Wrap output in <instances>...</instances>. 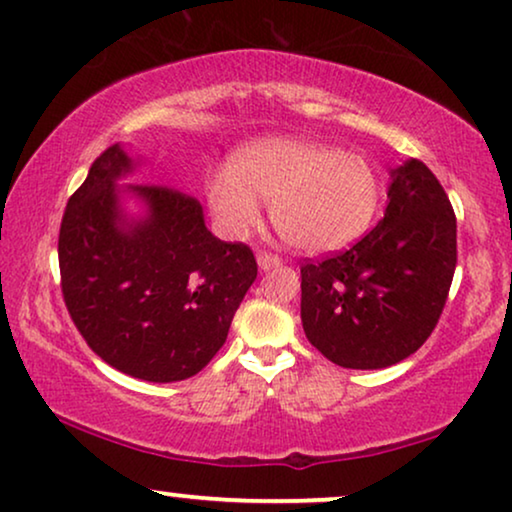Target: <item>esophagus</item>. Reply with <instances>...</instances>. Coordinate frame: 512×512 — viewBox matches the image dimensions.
Segmentation results:
<instances>
[{"instance_id":"esophagus-1","label":"esophagus","mask_w":512,"mask_h":512,"mask_svg":"<svg viewBox=\"0 0 512 512\" xmlns=\"http://www.w3.org/2000/svg\"><path fill=\"white\" fill-rule=\"evenodd\" d=\"M280 262H283V259H280L276 253H269V250H259L257 253V264H259V269H264V271L273 269V266H278Z\"/></svg>"}]
</instances>
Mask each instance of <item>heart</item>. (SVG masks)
I'll list each match as a JSON object with an SVG mask.
<instances>
[{
  "mask_svg": "<svg viewBox=\"0 0 512 512\" xmlns=\"http://www.w3.org/2000/svg\"><path fill=\"white\" fill-rule=\"evenodd\" d=\"M208 206L229 236L259 222L257 199L271 201L278 234L306 253H329L357 241L380 204L369 160L318 141L266 139L241 148L229 171L206 178Z\"/></svg>",
  "mask_w": 512,
  "mask_h": 512,
  "instance_id": "1",
  "label": "heart"
}]
</instances>
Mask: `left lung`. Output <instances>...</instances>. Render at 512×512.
I'll return each mask as SVG.
<instances>
[{"mask_svg": "<svg viewBox=\"0 0 512 512\" xmlns=\"http://www.w3.org/2000/svg\"><path fill=\"white\" fill-rule=\"evenodd\" d=\"M385 218L341 253L301 264L306 338L343 369H385L436 329L457 264V218L420 160L392 171Z\"/></svg>", "mask_w": 512, "mask_h": 512, "instance_id": "obj_1", "label": "left lung"}]
</instances>
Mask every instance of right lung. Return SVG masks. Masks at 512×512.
<instances>
[{
    "label": "right lung",
    "mask_w": 512,
    "mask_h": 512,
    "mask_svg": "<svg viewBox=\"0 0 512 512\" xmlns=\"http://www.w3.org/2000/svg\"><path fill=\"white\" fill-rule=\"evenodd\" d=\"M132 169L120 143L92 162L64 208L57 257L64 306L90 350L148 383L192 378L227 341L257 278L246 243L215 239L197 197L127 185L148 218L127 225L115 181Z\"/></svg>",
    "instance_id": "add662e5"
}]
</instances>
